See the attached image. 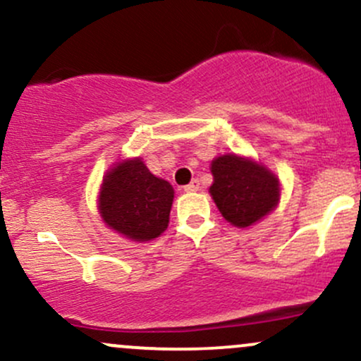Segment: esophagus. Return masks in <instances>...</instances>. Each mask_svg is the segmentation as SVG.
<instances>
[{"label": "esophagus", "mask_w": 361, "mask_h": 361, "mask_svg": "<svg viewBox=\"0 0 361 361\" xmlns=\"http://www.w3.org/2000/svg\"><path fill=\"white\" fill-rule=\"evenodd\" d=\"M198 190H200V181H198L197 178H195V180H192L188 185L185 186V192H188V193L198 192Z\"/></svg>", "instance_id": "1"}]
</instances>
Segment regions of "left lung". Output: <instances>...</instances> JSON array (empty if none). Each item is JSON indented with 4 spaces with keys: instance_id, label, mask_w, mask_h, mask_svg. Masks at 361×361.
Wrapping results in <instances>:
<instances>
[{
    "instance_id": "8db88e82",
    "label": "left lung",
    "mask_w": 361,
    "mask_h": 361,
    "mask_svg": "<svg viewBox=\"0 0 361 361\" xmlns=\"http://www.w3.org/2000/svg\"><path fill=\"white\" fill-rule=\"evenodd\" d=\"M210 197L227 222L244 229L267 217L280 202V180L264 164L246 156L222 154L210 163Z\"/></svg>"
}]
</instances>
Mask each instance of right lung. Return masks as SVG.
Wrapping results in <instances>:
<instances>
[{
	"label": "right lung",
	"instance_id": "right-lung-1",
	"mask_svg": "<svg viewBox=\"0 0 361 361\" xmlns=\"http://www.w3.org/2000/svg\"><path fill=\"white\" fill-rule=\"evenodd\" d=\"M175 190L149 171L140 157L122 159L103 176L98 212L106 227L135 243L159 238L168 229Z\"/></svg>",
	"mask_w": 361,
	"mask_h": 361
}]
</instances>
